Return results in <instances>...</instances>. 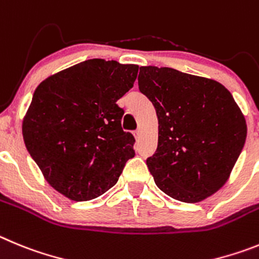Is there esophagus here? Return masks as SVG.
Segmentation results:
<instances>
[{
  "mask_svg": "<svg viewBox=\"0 0 259 259\" xmlns=\"http://www.w3.org/2000/svg\"><path fill=\"white\" fill-rule=\"evenodd\" d=\"M133 135L135 137V139H139V137H141V130H135V132L133 133Z\"/></svg>",
  "mask_w": 259,
  "mask_h": 259,
  "instance_id": "esophagus-1",
  "label": "esophagus"
}]
</instances>
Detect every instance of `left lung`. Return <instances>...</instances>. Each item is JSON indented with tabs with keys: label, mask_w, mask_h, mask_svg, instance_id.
I'll return each mask as SVG.
<instances>
[{
	"label": "left lung",
	"mask_w": 259,
	"mask_h": 259,
	"mask_svg": "<svg viewBox=\"0 0 259 259\" xmlns=\"http://www.w3.org/2000/svg\"><path fill=\"white\" fill-rule=\"evenodd\" d=\"M138 85L158 118L157 150L147 158L156 186L183 202L211 196L227 182L246 138L231 93L167 67H141Z\"/></svg>",
	"instance_id": "8db88e82"
}]
</instances>
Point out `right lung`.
Masks as SVG:
<instances>
[{
    "instance_id": "add662e5",
    "label": "right lung",
    "mask_w": 259,
    "mask_h": 259,
    "mask_svg": "<svg viewBox=\"0 0 259 259\" xmlns=\"http://www.w3.org/2000/svg\"><path fill=\"white\" fill-rule=\"evenodd\" d=\"M138 66L90 59L37 86L23 118L28 152L49 185L73 201H88L117 183L134 137L121 127L116 102L134 85Z\"/></svg>"
}]
</instances>
